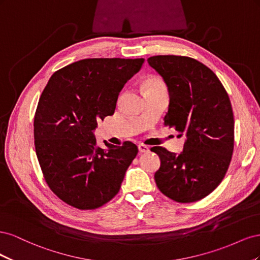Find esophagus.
I'll list each match as a JSON object with an SVG mask.
<instances>
[{
    "instance_id": "1",
    "label": "esophagus",
    "mask_w": 260,
    "mask_h": 260,
    "mask_svg": "<svg viewBox=\"0 0 260 260\" xmlns=\"http://www.w3.org/2000/svg\"><path fill=\"white\" fill-rule=\"evenodd\" d=\"M138 147H139V151H140L141 153H146V152H148V146H146V145H144V144H139Z\"/></svg>"
}]
</instances>
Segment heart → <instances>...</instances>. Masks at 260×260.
Segmentation results:
<instances>
[{"label": "heart", "instance_id": "heart-1", "mask_svg": "<svg viewBox=\"0 0 260 260\" xmlns=\"http://www.w3.org/2000/svg\"><path fill=\"white\" fill-rule=\"evenodd\" d=\"M144 88H145V91H147V90H166L164 83L158 79H152V80L146 81L144 84Z\"/></svg>", "mask_w": 260, "mask_h": 260}]
</instances>
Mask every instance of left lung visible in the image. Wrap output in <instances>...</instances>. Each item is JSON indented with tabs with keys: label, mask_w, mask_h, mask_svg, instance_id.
<instances>
[{
	"label": "left lung",
	"mask_w": 260,
	"mask_h": 260,
	"mask_svg": "<svg viewBox=\"0 0 260 260\" xmlns=\"http://www.w3.org/2000/svg\"><path fill=\"white\" fill-rule=\"evenodd\" d=\"M169 92L165 124L184 137L182 152L152 147L160 158L155 181L160 192L178 203L210 194L229 168L234 146V119L229 96L215 73L199 60L176 55L147 59Z\"/></svg>",
	"instance_id": "1"
}]
</instances>
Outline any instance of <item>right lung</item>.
Instances as JSON below:
<instances>
[{
    "instance_id": "obj_1",
    "label": "right lung",
    "mask_w": 260,
    "mask_h": 260,
    "mask_svg": "<svg viewBox=\"0 0 260 260\" xmlns=\"http://www.w3.org/2000/svg\"><path fill=\"white\" fill-rule=\"evenodd\" d=\"M144 58H86L54 73L35 115V146L51 190L78 209L103 206L119 192L138 146L96 145L98 121L112 116Z\"/></svg>"
}]
</instances>
